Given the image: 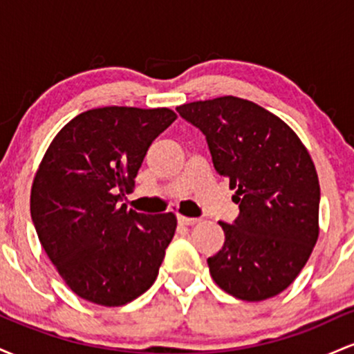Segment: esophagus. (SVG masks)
<instances>
[{"instance_id":"esophagus-1","label":"esophagus","mask_w":354,"mask_h":354,"mask_svg":"<svg viewBox=\"0 0 354 354\" xmlns=\"http://www.w3.org/2000/svg\"><path fill=\"white\" fill-rule=\"evenodd\" d=\"M178 223L183 226H193L200 223V218H189V216H183V214H178Z\"/></svg>"}]
</instances>
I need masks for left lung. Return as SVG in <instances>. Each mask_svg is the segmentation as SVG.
Instances as JSON below:
<instances>
[{
  "mask_svg": "<svg viewBox=\"0 0 354 354\" xmlns=\"http://www.w3.org/2000/svg\"><path fill=\"white\" fill-rule=\"evenodd\" d=\"M206 136L239 214L219 221L225 245L208 258L221 290L263 301L286 290L319 234V181L310 153L283 120L253 101L223 96L176 108Z\"/></svg>",
  "mask_w": 354,
  "mask_h": 354,
  "instance_id": "1",
  "label": "left lung"
}]
</instances>
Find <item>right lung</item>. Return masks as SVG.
Returning a JSON list of instances; mask_svg holds the SVG:
<instances>
[{
	"mask_svg": "<svg viewBox=\"0 0 354 354\" xmlns=\"http://www.w3.org/2000/svg\"><path fill=\"white\" fill-rule=\"evenodd\" d=\"M176 120L168 108L89 109L51 141L31 188L39 243L73 293L123 306L151 288L174 236L173 213L120 205L146 151Z\"/></svg>",
	"mask_w": 354,
	"mask_h": 354,
	"instance_id": "1",
	"label": "right lung"
}]
</instances>
